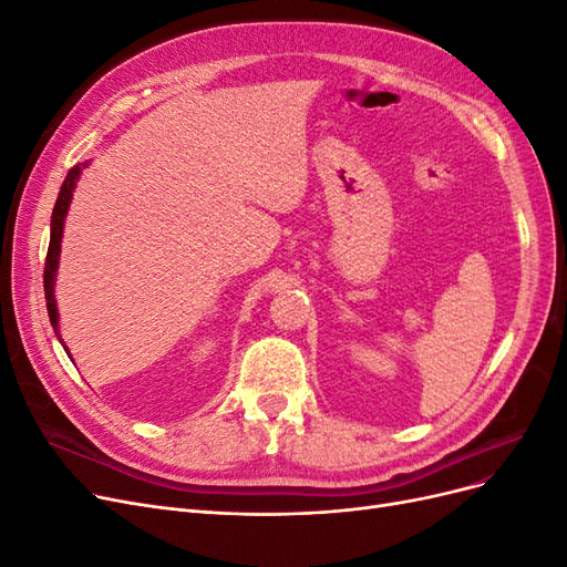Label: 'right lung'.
I'll use <instances>...</instances> for the list:
<instances>
[{
  "instance_id": "1",
  "label": "right lung",
  "mask_w": 567,
  "mask_h": 567,
  "mask_svg": "<svg viewBox=\"0 0 567 567\" xmlns=\"http://www.w3.org/2000/svg\"><path fill=\"white\" fill-rule=\"evenodd\" d=\"M80 175V165H75L68 177L63 179V186L59 192L54 213H51V238H49V250H47V260H44V298H47V312L49 321L54 326V331L59 336V312H56V302H54V277H56V267H59V250H61V234H63V219L68 213V205H71V196L75 188V179ZM61 338V336H59ZM63 342V340H61Z\"/></svg>"
}]
</instances>
